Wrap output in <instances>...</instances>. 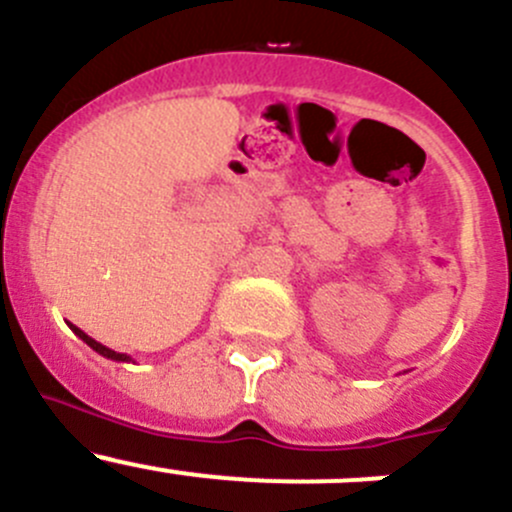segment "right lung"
Segmentation results:
<instances>
[{"mask_svg": "<svg viewBox=\"0 0 512 512\" xmlns=\"http://www.w3.org/2000/svg\"><path fill=\"white\" fill-rule=\"evenodd\" d=\"M66 324H69V327H71V332H74V334H76V337H79V339H81V342H86V344H89V347H91V349H94V352H98V354H101V356H106V359H111V361H133V359H131V356H128V354H121V352H113V349L103 347V344H101V342H96V339H91V337H89V334H86V332H81V329H79V327H76V324H71V322H66Z\"/></svg>", "mask_w": 512, "mask_h": 512, "instance_id": "add662e5", "label": "right lung"}]
</instances>
